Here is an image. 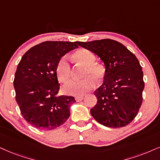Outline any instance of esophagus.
Wrapping results in <instances>:
<instances>
[{
    "label": "esophagus",
    "mask_w": 160,
    "mask_h": 160,
    "mask_svg": "<svg viewBox=\"0 0 160 160\" xmlns=\"http://www.w3.org/2000/svg\"><path fill=\"white\" fill-rule=\"evenodd\" d=\"M75 100L78 101V102H80V101H81L83 100V96H78V97H76L75 98Z\"/></svg>",
    "instance_id": "esophagus-1"
}]
</instances>
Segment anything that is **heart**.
<instances>
[{"label":"heart","instance_id":"heart-1","mask_svg":"<svg viewBox=\"0 0 160 160\" xmlns=\"http://www.w3.org/2000/svg\"><path fill=\"white\" fill-rule=\"evenodd\" d=\"M75 58L78 61L86 66L82 80H70L64 85L63 92L67 94L79 95L84 94L95 88V79L100 80L104 75L102 66L95 63L96 57L89 50L81 49L77 52ZM56 72L60 82H66L71 75V65L67 56H63L59 60L56 66Z\"/></svg>","mask_w":160,"mask_h":160}]
</instances>
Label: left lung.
I'll use <instances>...</instances> for the list:
<instances>
[{"mask_svg": "<svg viewBox=\"0 0 160 160\" xmlns=\"http://www.w3.org/2000/svg\"><path fill=\"white\" fill-rule=\"evenodd\" d=\"M77 43L100 57L106 66L103 83L94 92L98 102L91 109L92 117L110 128L126 126L136 117L142 103L145 83L138 59L114 40Z\"/></svg>", "mask_w": 160, "mask_h": 160, "instance_id": "left-lung-1", "label": "left lung"}]
</instances>
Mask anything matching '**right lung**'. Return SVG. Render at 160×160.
Returning <instances> with one entry per match:
<instances>
[{
  "label": "right lung",
  "mask_w": 160,
  "mask_h": 160,
  "mask_svg": "<svg viewBox=\"0 0 160 160\" xmlns=\"http://www.w3.org/2000/svg\"><path fill=\"white\" fill-rule=\"evenodd\" d=\"M78 48L77 42L45 41L28 50L18 63L14 79L15 100L22 116L32 126L52 130L70 116L74 97L60 95L56 66L62 56Z\"/></svg>",
  "instance_id": "1"
}]
</instances>
